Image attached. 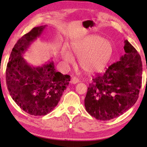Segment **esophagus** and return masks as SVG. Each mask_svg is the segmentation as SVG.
<instances>
[{"label": "esophagus", "mask_w": 147, "mask_h": 147, "mask_svg": "<svg viewBox=\"0 0 147 147\" xmlns=\"http://www.w3.org/2000/svg\"><path fill=\"white\" fill-rule=\"evenodd\" d=\"M79 82V80L78 78H76V77L74 76L73 78H71V83L73 84H75L76 83H78Z\"/></svg>", "instance_id": "1"}]
</instances>
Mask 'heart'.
Returning a JSON list of instances; mask_svg holds the SVG:
<instances>
[{
	"mask_svg": "<svg viewBox=\"0 0 147 147\" xmlns=\"http://www.w3.org/2000/svg\"><path fill=\"white\" fill-rule=\"evenodd\" d=\"M71 48L73 53L78 58L80 67L88 73L102 70L113 53L111 42L98 35H91L74 41ZM62 57L67 63H74V57L69 50H63Z\"/></svg>",
	"mask_w": 147,
	"mask_h": 147,
	"instance_id": "1",
	"label": "heart"
}]
</instances>
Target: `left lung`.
<instances>
[{
  "instance_id": "left-lung-1",
  "label": "left lung",
  "mask_w": 147,
  "mask_h": 147,
  "mask_svg": "<svg viewBox=\"0 0 147 147\" xmlns=\"http://www.w3.org/2000/svg\"><path fill=\"white\" fill-rule=\"evenodd\" d=\"M125 54L105 73L92 79L84 104L86 111L98 120L118 117L130 109L139 97L142 83V62L136 49L124 41Z\"/></svg>"
}]
</instances>
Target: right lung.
I'll list each match as a JSON object with an SVG mask.
<instances>
[{
  "instance_id": "add662e5",
  "label": "right lung",
  "mask_w": 147,
  "mask_h": 147,
  "mask_svg": "<svg viewBox=\"0 0 147 147\" xmlns=\"http://www.w3.org/2000/svg\"><path fill=\"white\" fill-rule=\"evenodd\" d=\"M45 27H35L17 41L6 71V84L11 98L23 110L35 116L45 115L53 110L71 79L69 75L56 71L53 61L33 67L23 57Z\"/></svg>"
}]
</instances>
